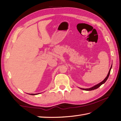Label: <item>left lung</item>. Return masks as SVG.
I'll list each match as a JSON object with an SVG mask.
<instances>
[{"label": "left lung", "instance_id": "left-lung-1", "mask_svg": "<svg viewBox=\"0 0 121 121\" xmlns=\"http://www.w3.org/2000/svg\"><path fill=\"white\" fill-rule=\"evenodd\" d=\"M111 68H112V65H111V68H110V70H109V72H108V75H107V77L106 78H104V80L103 81H102L101 83H99V84H97L96 85H95V86H93V87H91V88H86V89H85V88H81V89H83V90H84V91H92V90H94V89H97V88H99V87L101 85H102L103 84H104L105 82H106V81H107V80L108 79V78H109V75H110V71H111Z\"/></svg>", "mask_w": 121, "mask_h": 121}]
</instances>
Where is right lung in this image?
<instances>
[{
    "mask_svg": "<svg viewBox=\"0 0 121 121\" xmlns=\"http://www.w3.org/2000/svg\"><path fill=\"white\" fill-rule=\"evenodd\" d=\"M30 95H37V94H30Z\"/></svg>",
    "mask_w": 121,
    "mask_h": 121,
    "instance_id": "add662e5",
    "label": "right lung"
}]
</instances>
